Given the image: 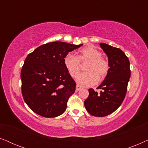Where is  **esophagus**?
Wrapping results in <instances>:
<instances>
[{"instance_id":"34e87169","label":"esophagus","mask_w":148,"mask_h":148,"mask_svg":"<svg viewBox=\"0 0 148 148\" xmlns=\"http://www.w3.org/2000/svg\"><path fill=\"white\" fill-rule=\"evenodd\" d=\"M82 88V87L79 86V85H77V86H76V91H77V92H78V91L80 90Z\"/></svg>"}]
</instances>
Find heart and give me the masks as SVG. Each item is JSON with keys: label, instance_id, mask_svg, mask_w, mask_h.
I'll return each instance as SVG.
<instances>
[{"label": "heart", "instance_id": "obj_1", "mask_svg": "<svg viewBox=\"0 0 148 148\" xmlns=\"http://www.w3.org/2000/svg\"><path fill=\"white\" fill-rule=\"evenodd\" d=\"M102 52L92 46L81 49L77 56L67 54L64 58V65L72 77H76L80 69V62L88 61L86 72L79 75L76 79L79 84L84 86H94L98 79L102 80L108 73V63L102 57Z\"/></svg>", "mask_w": 148, "mask_h": 148}]
</instances>
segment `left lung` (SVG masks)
<instances>
[{
    "label": "left lung",
    "mask_w": 148,
    "mask_h": 148,
    "mask_svg": "<svg viewBox=\"0 0 148 148\" xmlns=\"http://www.w3.org/2000/svg\"><path fill=\"white\" fill-rule=\"evenodd\" d=\"M100 46L108 56V71L97 89H89V96L85 100L87 111L94 116H106L114 112L124 100L131 76L130 62L121 49L105 43Z\"/></svg>",
    "instance_id": "1"
}]
</instances>
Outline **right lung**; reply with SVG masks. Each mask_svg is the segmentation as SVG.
Listing matches in <instances>:
<instances>
[{"mask_svg": "<svg viewBox=\"0 0 148 148\" xmlns=\"http://www.w3.org/2000/svg\"><path fill=\"white\" fill-rule=\"evenodd\" d=\"M82 45L50 42L26 57L21 71V92L24 101L36 114L54 118L65 111L76 84L64 65V58Z\"/></svg>", "mask_w": 148, "mask_h": 148, "instance_id": "right-lung-1", "label": "right lung"}]
</instances>
